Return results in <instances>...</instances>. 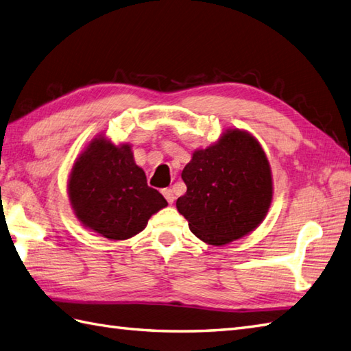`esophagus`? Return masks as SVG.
I'll return each mask as SVG.
<instances>
[{"instance_id": "34e87169", "label": "esophagus", "mask_w": 351, "mask_h": 351, "mask_svg": "<svg viewBox=\"0 0 351 351\" xmlns=\"http://www.w3.org/2000/svg\"><path fill=\"white\" fill-rule=\"evenodd\" d=\"M162 195L165 197V199L169 202V204H173L174 202V192H173V189H169V188H167V189H163L162 191Z\"/></svg>"}]
</instances>
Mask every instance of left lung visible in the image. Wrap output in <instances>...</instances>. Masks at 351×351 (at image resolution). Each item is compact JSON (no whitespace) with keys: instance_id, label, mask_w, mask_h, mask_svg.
Segmentation results:
<instances>
[{"instance_id":"left-lung-1","label":"left lung","mask_w":351,"mask_h":351,"mask_svg":"<svg viewBox=\"0 0 351 351\" xmlns=\"http://www.w3.org/2000/svg\"><path fill=\"white\" fill-rule=\"evenodd\" d=\"M188 191L176 206L189 230L210 245H225L258 227L271 202V174L254 136L230 130L193 153L182 173Z\"/></svg>"}]
</instances>
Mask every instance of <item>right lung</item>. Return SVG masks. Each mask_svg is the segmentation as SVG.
<instances>
[{"instance_id":"1","label":"right lung","mask_w":351,"mask_h":351,"mask_svg":"<svg viewBox=\"0 0 351 351\" xmlns=\"http://www.w3.org/2000/svg\"><path fill=\"white\" fill-rule=\"evenodd\" d=\"M75 215L85 227L111 240H124L145 228L150 216L168 206L147 184L129 145L99 138L75 162L69 180Z\"/></svg>"}]
</instances>
